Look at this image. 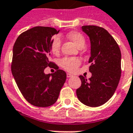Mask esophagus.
Masks as SVG:
<instances>
[{
    "label": "esophagus",
    "mask_w": 133,
    "mask_h": 133,
    "mask_svg": "<svg viewBox=\"0 0 133 133\" xmlns=\"http://www.w3.org/2000/svg\"><path fill=\"white\" fill-rule=\"evenodd\" d=\"M73 77L72 75H71V74H70V73H67V77L68 78H70V77Z\"/></svg>",
    "instance_id": "obj_1"
}]
</instances>
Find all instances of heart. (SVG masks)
<instances>
[{"instance_id":"heart-1","label":"heart","mask_w":133,"mask_h":133,"mask_svg":"<svg viewBox=\"0 0 133 133\" xmlns=\"http://www.w3.org/2000/svg\"><path fill=\"white\" fill-rule=\"evenodd\" d=\"M67 37L72 41L79 48L85 45V40L83 34L78 31H70L67 34ZM61 40L59 36H54L51 40L50 45V51L54 55H57L60 52ZM81 61L77 57H64L60 60V65L65 70L74 72L81 65Z\"/></svg>"}]
</instances>
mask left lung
Returning <instances> with one entry per match:
<instances>
[{"instance_id": "8db88e82", "label": "left lung", "mask_w": 133, "mask_h": 133, "mask_svg": "<svg viewBox=\"0 0 133 133\" xmlns=\"http://www.w3.org/2000/svg\"><path fill=\"white\" fill-rule=\"evenodd\" d=\"M81 29L90 40L88 63L92 77L87 80L79 76L81 85L77 89V96L85 105L98 107L106 103L117 88L122 73L121 51L116 41L104 28L83 25Z\"/></svg>"}]
</instances>
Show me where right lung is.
Wrapping results in <instances>:
<instances>
[{"label":"right lung","mask_w":133,"mask_h":133,"mask_svg":"<svg viewBox=\"0 0 133 133\" xmlns=\"http://www.w3.org/2000/svg\"><path fill=\"white\" fill-rule=\"evenodd\" d=\"M58 32L51 27H34L20 34L14 45L13 77L26 101L37 107L53 105L66 79L65 72L49 59L51 39ZM48 66L56 72L45 75Z\"/></svg>","instance_id":"1"}]
</instances>
